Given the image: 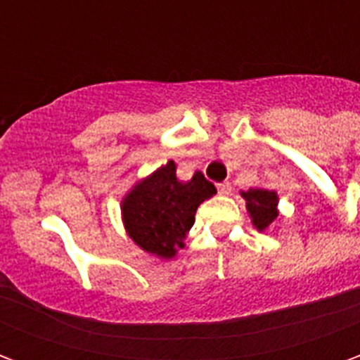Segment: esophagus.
I'll list each match as a JSON object with an SVG mask.
<instances>
[{
    "instance_id": "esophagus-1",
    "label": "esophagus",
    "mask_w": 360,
    "mask_h": 360,
    "mask_svg": "<svg viewBox=\"0 0 360 360\" xmlns=\"http://www.w3.org/2000/svg\"><path fill=\"white\" fill-rule=\"evenodd\" d=\"M218 191H219V195H224V196H227V195H231V183H219L218 185Z\"/></svg>"
}]
</instances>
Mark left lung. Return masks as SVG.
<instances>
[{
    "mask_svg": "<svg viewBox=\"0 0 360 360\" xmlns=\"http://www.w3.org/2000/svg\"><path fill=\"white\" fill-rule=\"evenodd\" d=\"M241 196L245 198L252 226L257 227L258 231H268V227L274 224V219L278 218L279 214L278 193L264 187H255L249 191H241Z\"/></svg>",
    "mask_w": 360,
    "mask_h": 360,
    "instance_id": "left-lung-1",
    "label": "left lung"
}]
</instances>
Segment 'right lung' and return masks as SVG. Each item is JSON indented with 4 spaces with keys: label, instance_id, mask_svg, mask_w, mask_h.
I'll return each mask as SVG.
<instances>
[{
    "label": "right lung",
    "instance_id": "obj_1",
    "mask_svg": "<svg viewBox=\"0 0 360 360\" xmlns=\"http://www.w3.org/2000/svg\"><path fill=\"white\" fill-rule=\"evenodd\" d=\"M218 191L202 172L177 179L173 160L142 177L121 198V219L129 239L160 260H172L185 247L198 206Z\"/></svg>",
    "mask_w": 360,
    "mask_h": 360
}]
</instances>
